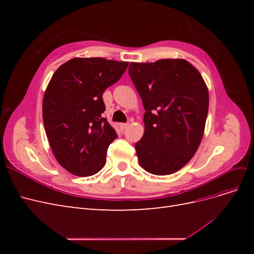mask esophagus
Segmentation results:
<instances>
[{
    "label": "esophagus",
    "mask_w": 254,
    "mask_h": 254,
    "mask_svg": "<svg viewBox=\"0 0 254 254\" xmlns=\"http://www.w3.org/2000/svg\"><path fill=\"white\" fill-rule=\"evenodd\" d=\"M128 123H122V124H120V128L121 129H126L128 127Z\"/></svg>",
    "instance_id": "esophagus-1"
}]
</instances>
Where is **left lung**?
I'll return each mask as SVG.
<instances>
[{
    "mask_svg": "<svg viewBox=\"0 0 254 254\" xmlns=\"http://www.w3.org/2000/svg\"><path fill=\"white\" fill-rule=\"evenodd\" d=\"M129 76L145 109V131L134 147L150 174L178 172L194 157L202 140L209 91L200 73L184 59L129 64Z\"/></svg>",
    "mask_w": 254,
    "mask_h": 254,
    "instance_id": "8db88e82",
    "label": "left lung"
}]
</instances>
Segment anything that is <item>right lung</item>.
Instances as JSON below:
<instances>
[{"label": "right lung", "mask_w": 254, "mask_h": 254, "mask_svg": "<svg viewBox=\"0 0 254 254\" xmlns=\"http://www.w3.org/2000/svg\"><path fill=\"white\" fill-rule=\"evenodd\" d=\"M127 66L99 57L73 58L52 76L42 103L43 124L54 156L71 174L92 176L105 166L118 134L103 118V93Z\"/></svg>", "instance_id": "right-lung-1"}]
</instances>
